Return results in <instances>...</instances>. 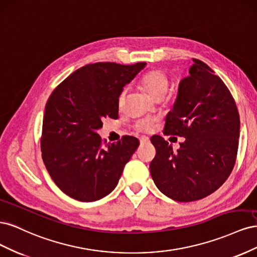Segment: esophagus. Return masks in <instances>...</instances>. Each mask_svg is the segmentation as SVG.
Returning a JSON list of instances; mask_svg holds the SVG:
<instances>
[{"label":"esophagus","instance_id":"obj_1","mask_svg":"<svg viewBox=\"0 0 257 257\" xmlns=\"http://www.w3.org/2000/svg\"><path fill=\"white\" fill-rule=\"evenodd\" d=\"M139 141H141L142 145H145V144H149L150 139H149V137H147V136H141V138H139Z\"/></svg>","mask_w":257,"mask_h":257}]
</instances>
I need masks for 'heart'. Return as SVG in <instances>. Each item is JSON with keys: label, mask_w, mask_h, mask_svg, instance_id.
Returning <instances> with one entry per match:
<instances>
[{"label": "heart", "mask_w": 257, "mask_h": 257, "mask_svg": "<svg viewBox=\"0 0 257 257\" xmlns=\"http://www.w3.org/2000/svg\"><path fill=\"white\" fill-rule=\"evenodd\" d=\"M143 88L146 92L154 99H162L166 95V93L169 89V80L168 77L164 72L160 71V69H153V71L148 72L141 80ZM125 93L126 90H123L118 99V106L121 109L124 105V100H125ZM153 120H144L136 124V130L147 132L150 131L153 125Z\"/></svg>", "instance_id": "heart-1"}]
</instances>
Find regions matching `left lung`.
<instances>
[{
	"label": "left lung",
	"mask_w": 257,
	"mask_h": 257,
	"mask_svg": "<svg viewBox=\"0 0 257 257\" xmlns=\"http://www.w3.org/2000/svg\"><path fill=\"white\" fill-rule=\"evenodd\" d=\"M188 77L179 83L164 134L184 137L180 149L154 135L157 154L150 164L158 189L169 198L188 203L204 198L226 181L234 168L240 119L234 97L219 76L193 59Z\"/></svg>",
	"instance_id": "8db88e82"
}]
</instances>
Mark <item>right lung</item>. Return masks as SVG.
Here are the masks:
<instances>
[{"label":"right lung","instance_id":"right-lung-1","mask_svg":"<svg viewBox=\"0 0 257 257\" xmlns=\"http://www.w3.org/2000/svg\"><path fill=\"white\" fill-rule=\"evenodd\" d=\"M146 63L98 62L77 69L53 90L45 107L41 149L52 180L76 200L95 201L111 193L139 146L133 136L103 146L96 131L116 119L118 99Z\"/></svg>","mask_w":257,"mask_h":257}]
</instances>
